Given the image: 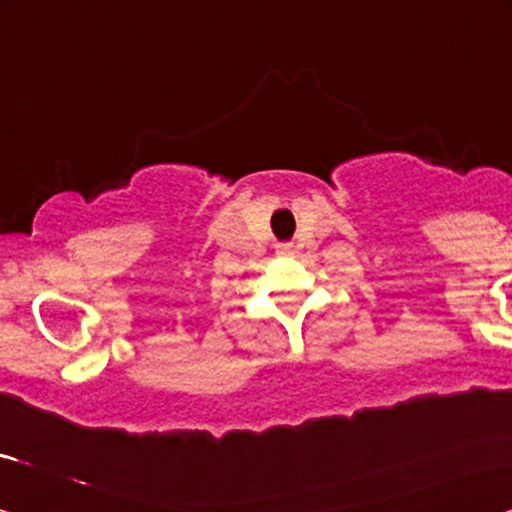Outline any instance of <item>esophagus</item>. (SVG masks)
I'll return each mask as SVG.
<instances>
[{
	"mask_svg": "<svg viewBox=\"0 0 512 512\" xmlns=\"http://www.w3.org/2000/svg\"><path fill=\"white\" fill-rule=\"evenodd\" d=\"M277 254H279V256H291V254H293V244H291V242L277 244Z\"/></svg>",
	"mask_w": 512,
	"mask_h": 512,
	"instance_id": "obj_1",
	"label": "esophagus"
}]
</instances>
